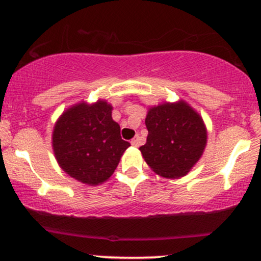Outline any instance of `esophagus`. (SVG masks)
<instances>
[{
	"instance_id": "obj_1",
	"label": "esophagus",
	"mask_w": 261,
	"mask_h": 261,
	"mask_svg": "<svg viewBox=\"0 0 261 261\" xmlns=\"http://www.w3.org/2000/svg\"><path fill=\"white\" fill-rule=\"evenodd\" d=\"M131 145H133L134 147H139V145H140L139 137H135V139L131 140Z\"/></svg>"
}]
</instances>
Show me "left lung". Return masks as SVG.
I'll list each match as a JSON object with an SVG mask.
<instances>
[{"mask_svg": "<svg viewBox=\"0 0 261 261\" xmlns=\"http://www.w3.org/2000/svg\"><path fill=\"white\" fill-rule=\"evenodd\" d=\"M147 141L140 151L155 174L168 179L187 175L199 162L207 143L201 115L187 101L148 108Z\"/></svg>", "mask_w": 261, "mask_h": 261, "instance_id": "1", "label": "left lung"}]
</instances>
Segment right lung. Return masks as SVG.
Masks as SVG:
<instances>
[{"label":"right lung","instance_id":"obj_1","mask_svg":"<svg viewBox=\"0 0 261 261\" xmlns=\"http://www.w3.org/2000/svg\"><path fill=\"white\" fill-rule=\"evenodd\" d=\"M112 104L99 99L66 109L55 122L53 149L66 174L83 184L107 181L130 143L120 136V126L112 118Z\"/></svg>","mask_w":261,"mask_h":261}]
</instances>
